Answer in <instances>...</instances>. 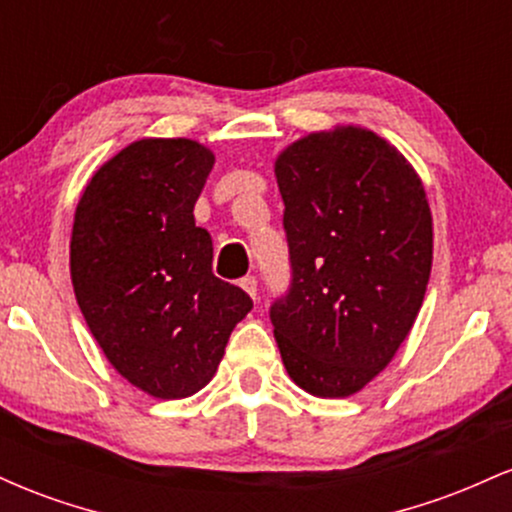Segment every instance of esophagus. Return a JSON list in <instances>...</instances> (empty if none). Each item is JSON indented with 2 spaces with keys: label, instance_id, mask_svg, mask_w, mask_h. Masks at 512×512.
<instances>
[{
  "label": "esophagus",
  "instance_id": "esophagus-1",
  "mask_svg": "<svg viewBox=\"0 0 512 512\" xmlns=\"http://www.w3.org/2000/svg\"><path fill=\"white\" fill-rule=\"evenodd\" d=\"M240 289L248 293V296L257 298V279H255V276H243V279H240Z\"/></svg>",
  "mask_w": 512,
  "mask_h": 512
}]
</instances>
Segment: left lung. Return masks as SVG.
I'll list each match as a JSON object with an SVG mask.
<instances>
[{"label":"left lung","instance_id":"1","mask_svg":"<svg viewBox=\"0 0 512 512\" xmlns=\"http://www.w3.org/2000/svg\"><path fill=\"white\" fill-rule=\"evenodd\" d=\"M291 286L269 317L286 373L315 397H349L414 327L433 262L421 178L390 142L344 125L274 161Z\"/></svg>","mask_w":512,"mask_h":512}]
</instances>
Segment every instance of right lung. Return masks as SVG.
<instances>
[{
	"label": "right lung",
	"mask_w": 512,
	"mask_h": 512,
	"mask_svg": "<svg viewBox=\"0 0 512 512\" xmlns=\"http://www.w3.org/2000/svg\"><path fill=\"white\" fill-rule=\"evenodd\" d=\"M211 168L214 154L192 139H139L76 204V303L117 373L158 399L202 390L252 310L248 293L211 272V236L195 226Z\"/></svg>",
	"instance_id": "right-lung-1"
}]
</instances>
